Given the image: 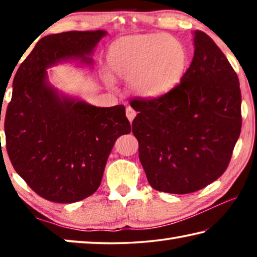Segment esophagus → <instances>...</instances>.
I'll return each instance as SVG.
<instances>
[{"mask_svg":"<svg viewBox=\"0 0 257 257\" xmlns=\"http://www.w3.org/2000/svg\"><path fill=\"white\" fill-rule=\"evenodd\" d=\"M125 115H127V118L130 121V123H132L134 118H135V116H136V111H135L133 107L128 106L127 108H125Z\"/></svg>","mask_w":257,"mask_h":257,"instance_id":"obj_1","label":"esophagus"}]
</instances>
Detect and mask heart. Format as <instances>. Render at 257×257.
<instances>
[{
    "instance_id": "1",
    "label": "heart",
    "mask_w": 257,
    "mask_h": 257,
    "mask_svg": "<svg viewBox=\"0 0 257 257\" xmlns=\"http://www.w3.org/2000/svg\"><path fill=\"white\" fill-rule=\"evenodd\" d=\"M113 75L128 81L133 92L155 99L173 92L182 80L188 53L178 38L168 34H138L112 43L106 54ZM111 82V78L106 77Z\"/></svg>"
}]
</instances>
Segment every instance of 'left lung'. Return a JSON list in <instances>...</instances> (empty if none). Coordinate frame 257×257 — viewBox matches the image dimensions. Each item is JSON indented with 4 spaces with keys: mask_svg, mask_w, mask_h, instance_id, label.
I'll use <instances>...</instances> for the list:
<instances>
[{
    "mask_svg": "<svg viewBox=\"0 0 257 257\" xmlns=\"http://www.w3.org/2000/svg\"><path fill=\"white\" fill-rule=\"evenodd\" d=\"M194 56L177 88L134 99L133 133L154 189L189 194L225 171L241 129L237 73L210 36L195 30Z\"/></svg>",
    "mask_w": 257,
    "mask_h": 257,
    "instance_id": "obj_1",
    "label": "left lung"
}]
</instances>
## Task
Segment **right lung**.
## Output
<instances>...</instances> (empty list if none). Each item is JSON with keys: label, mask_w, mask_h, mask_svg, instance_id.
<instances>
[{"label": "right lung", "mask_w": 257, "mask_h": 257, "mask_svg": "<svg viewBox=\"0 0 257 257\" xmlns=\"http://www.w3.org/2000/svg\"><path fill=\"white\" fill-rule=\"evenodd\" d=\"M106 34L47 35L14 78L4 121L7 151L17 173L47 201L75 203L94 194L115 141L132 132L123 105H92L49 79L47 69L59 63L93 67L95 47Z\"/></svg>", "instance_id": "add662e5"}]
</instances>
